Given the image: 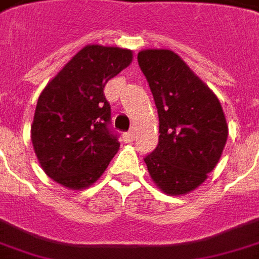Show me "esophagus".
Segmentation results:
<instances>
[{
    "label": "esophagus",
    "instance_id": "34e87169",
    "mask_svg": "<svg viewBox=\"0 0 259 259\" xmlns=\"http://www.w3.org/2000/svg\"><path fill=\"white\" fill-rule=\"evenodd\" d=\"M123 139L126 143H133V140H135V133H133V130H130V132H127V133H124Z\"/></svg>",
    "mask_w": 259,
    "mask_h": 259
}]
</instances>
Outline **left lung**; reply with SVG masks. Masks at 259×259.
<instances>
[{"label": "left lung", "instance_id": "8db88e82", "mask_svg": "<svg viewBox=\"0 0 259 259\" xmlns=\"http://www.w3.org/2000/svg\"><path fill=\"white\" fill-rule=\"evenodd\" d=\"M160 120L158 146L146 155L151 180L171 196L196 189L222 157L229 136L218 97L177 53L147 49L137 54Z\"/></svg>", "mask_w": 259, "mask_h": 259}]
</instances>
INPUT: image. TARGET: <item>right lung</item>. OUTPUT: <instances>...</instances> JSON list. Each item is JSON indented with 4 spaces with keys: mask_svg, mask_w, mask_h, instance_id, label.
Here are the masks:
<instances>
[{
    "mask_svg": "<svg viewBox=\"0 0 259 259\" xmlns=\"http://www.w3.org/2000/svg\"><path fill=\"white\" fill-rule=\"evenodd\" d=\"M132 59L129 49L88 45L41 91L30 139L43 171L60 185L88 188L117 153L104 88Z\"/></svg>",
    "mask_w": 259,
    "mask_h": 259,
    "instance_id": "add662e5",
    "label": "right lung"
}]
</instances>
